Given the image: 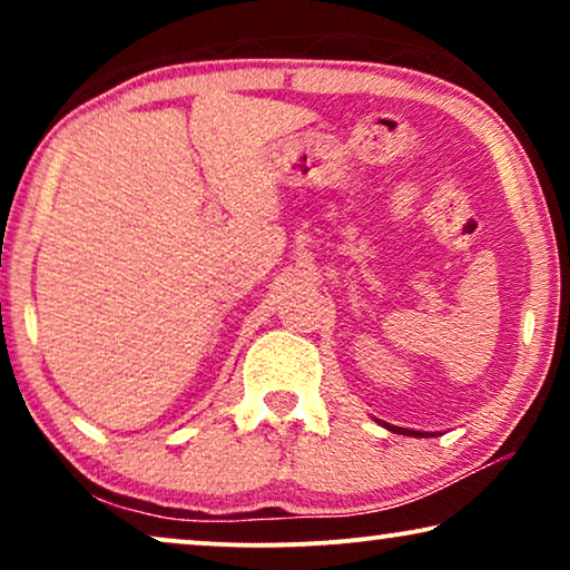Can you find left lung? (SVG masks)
<instances>
[{"label":"left lung","instance_id":"1","mask_svg":"<svg viewBox=\"0 0 570 570\" xmlns=\"http://www.w3.org/2000/svg\"><path fill=\"white\" fill-rule=\"evenodd\" d=\"M389 431H394V433H402V435H423L420 431H407V428H394V425H386Z\"/></svg>","mask_w":570,"mask_h":570}]
</instances>
